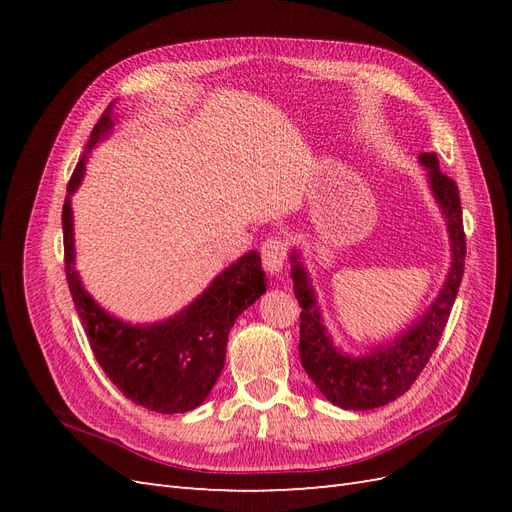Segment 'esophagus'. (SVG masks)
Wrapping results in <instances>:
<instances>
[{
    "label": "esophagus",
    "mask_w": 512,
    "mask_h": 512,
    "mask_svg": "<svg viewBox=\"0 0 512 512\" xmlns=\"http://www.w3.org/2000/svg\"><path fill=\"white\" fill-rule=\"evenodd\" d=\"M286 256H288V247L282 237H269L260 247L262 265H265L269 273H280L286 262Z\"/></svg>",
    "instance_id": "esophagus-1"
}]
</instances>
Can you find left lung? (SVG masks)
<instances>
[{"label": "left lung", "instance_id": "1", "mask_svg": "<svg viewBox=\"0 0 512 512\" xmlns=\"http://www.w3.org/2000/svg\"><path fill=\"white\" fill-rule=\"evenodd\" d=\"M421 162L429 168V181L440 203L453 241V267L448 280L429 312L414 327L395 339V344L382 346L363 359H348L339 354L320 324L314 290L297 256H292L294 294L301 305V339L299 356L307 376L316 382L320 393L331 404L348 410H371L404 395L418 374L425 369L433 350L438 348L442 331L451 316L455 297L466 267V232L457 183L444 175L436 153H423Z\"/></svg>", "mask_w": 512, "mask_h": 512}]
</instances>
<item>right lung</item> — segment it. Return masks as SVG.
Masks as SVG:
<instances>
[{"instance_id":"1","label":"right lung","mask_w":512,"mask_h":512,"mask_svg":"<svg viewBox=\"0 0 512 512\" xmlns=\"http://www.w3.org/2000/svg\"><path fill=\"white\" fill-rule=\"evenodd\" d=\"M113 126L108 111L91 130L85 153L74 166L68 194L85 173V156ZM64 265L72 301L96 361L117 389L134 404L162 414H181L205 401L222 374L230 327L243 309L267 290L265 271L256 252L226 269L188 309L156 327H130L91 301L74 271L72 209L66 198Z\"/></svg>"}]
</instances>
